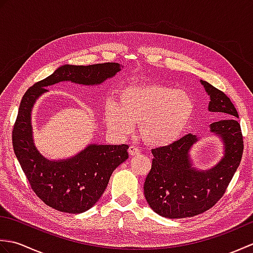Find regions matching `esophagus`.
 Listing matches in <instances>:
<instances>
[{"label":"esophagus","mask_w":253,"mask_h":253,"mask_svg":"<svg viewBox=\"0 0 253 253\" xmlns=\"http://www.w3.org/2000/svg\"><path fill=\"white\" fill-rule=\"evenodd\" d=\"M128 152H129L130 157H135V155L140 154V149L135 147V146H130L129 149H128Z\"/></svg>","instance_id":"1"}]
</instances>
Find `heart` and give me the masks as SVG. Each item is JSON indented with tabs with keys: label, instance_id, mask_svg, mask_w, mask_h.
Here are the masks:
<instances>
[{
	"label": "heart",
	"instance_id": "heart-1",
	"mask_svg": "<svg viewBox=\"0 0 253 253\" xmlns=\"http://www.w3.org/2000/svg\"><path fill=\"white\" fill-rule=\"evenodd\" d=\"M195 114V102L184 90L159 84L124 87L118 104L109 102L105 124L117 136H127L139 124L140 136L150 146L163 147L179 139Z\"/></svg>",
	"mask_w": 253,
	"mask_h": 253
}]
</instances>
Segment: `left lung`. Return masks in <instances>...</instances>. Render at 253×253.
I'll list each match as a JSON object with an SVG mask.
<instances>
[{
  "label": "left lung",
  "mask_w": 253,
  "mask_h": 253,
  "mask_svg": "<svg viewBox=\"0 0 253 253\" xmlns=\"http://www.w3.org/2000/svg\"><path fill=\"white\" fill-rule=\"evenodd\" d=\"M200 82L210 96L209 111L227 117L210 125V131L223 143V158L209 169L195 168L190 151L199 137L192 133L152 149L154 158L144 181V197L150 208L163 217H191L211 209L226 191L243 157V135L235 120L238 113L234 104L221 90Z\"/></svg>",
  "instance_id": "1"
}]
</instances>
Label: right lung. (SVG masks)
<instances>
[{
  "label": "right lung",
  "instance_id": "obj_1",
  "mask_svg": "<svg viewBox=\"0 0 253 253\" xmlns=\"http://www.w3.org/2000/svg\"><path fill=\"white\" fill-rule=\"evenodd\" d=\"M118 63L88 66L62 65L49 77L35 84L21 99L13 129L16 158L36 195L57 211L83 213L99 201L114 169L128 159L127 144H88L74 157L50 160L37 149L31 113L45 87L62 82L98 85L122 71Z\"/></svg>",
  "mask_w": 253,
  "mask_h": 253
}]
</instances>
